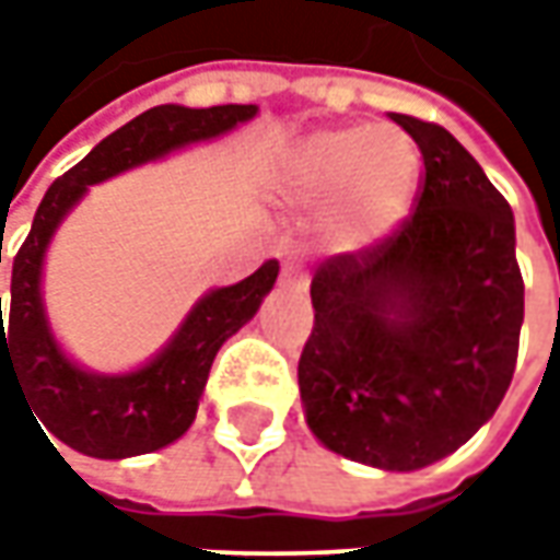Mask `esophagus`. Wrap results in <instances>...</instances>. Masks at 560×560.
Here are the masks:
<instances>
[{
	"label": "esophagus",
	"instance_id": "obj_1",
	"mask_svg": "<svg viewBox=\"0 0 560 560\" xmlns=\"http://www.w3.org/2000/svg\"><path fill=\"white\" fill-rule=\"evenodd\" d=\"M283 283H295V287H308V270L302 268L299 261H287L283 265Z\"/></svg>",
	"mask_w": 560,
	"mask_h": 560
}]
</instances>
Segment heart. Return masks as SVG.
Here are the masks:
<instances>
[{"label": "heart", "instance_id": "heart-1", "mask_svg": "<svg viewBox=\"0 0 560 560\" xmlns=\"http://www.w3.org/2000/svg\"><path fill=\"white\" fill-rule=\"evenodd\" d=\"M418 155L393 127L320 130L287 159V186L305 205H332L334 221L349 236H371L408 202Z\"/></svg>", "mask_w": 560, "mask_h": 560}]
</instances>
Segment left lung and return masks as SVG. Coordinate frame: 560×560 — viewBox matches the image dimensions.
I'll use <instances>...</instances> for the list:
<instances>
[{
    "label": "left lung",
    "mask_w": 560,
    "mask_h": 560,
    "mask_svg": "<svg viewBox=\"0 0 560 560\" xmlns=\"http://www.w3.org/2000/svg\"><path fill=\"white\" fill-rule=\"evenodd\" d=\"M423 159L415 211L314 270L299 358L312 433L380 470L462 448L502 405L524 324L514 214L445 127L389 115Z\"/></svg>",
    "instance_id": "left-lung-1"
}]
</instances>
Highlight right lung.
Wrapping results in <instances>:
<instances>
[{
	"instance_id": "add662e5",
	"label": "right lung",
	"mask_w": 560,
	"mask_h": 560,
	"mask_svg": "<svg viewBox=\"0 0 560 560\" xmlns=\"http://www.w3.org/2000/svg\"><path fill=\"white\" fill-rule=\"evenodd\" d=\"M255 105H155L105 137L83 162L65 171L46 189L33 214L31 233L11 265L9 330L2 324L0 299V393L2 374H9L33 405L39 423L68 448L90 458H130L180 440L196 420L218 349L255 317L261 299L277 283L280 265L270 258L246 280L202 295L174 339L149 364L130 374L105 376L77 368L58 349L49 330L39 277L52 233L83 199L86 186L102 184L137 164L155 162L189 142L214 140L236 124L255 118Z\"/></svg>"
}]
</instances>
